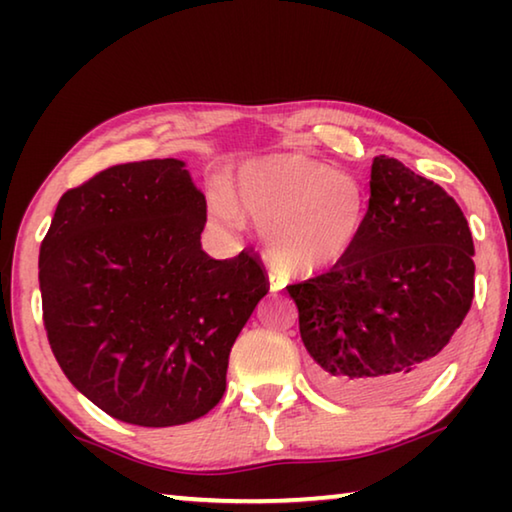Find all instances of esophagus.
<instances>
[{"instance_id": "esophagus-1", "label": "esophagus", "mask_w": 512, "mask_h": 512, "mask_svg": "<svg viewBox=\"0 0 512 512\" xmlns=\"http://www.w3.org/2000/svg\"><path fill=\"white\" fill-rule=\"evenodd\" d=\"M268 284H271V291H280L284 287V280L275 271H268Z\"/></svg>"}]
</instances>
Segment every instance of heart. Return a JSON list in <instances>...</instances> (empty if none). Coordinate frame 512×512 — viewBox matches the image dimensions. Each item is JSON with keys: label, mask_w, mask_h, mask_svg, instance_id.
<instances>
[{"label": "heart", "mask_w": 512, "mask_h": 512, "mask_svg": "<svg viewBox=\"0 0 512 512\" xmlns=\"http://www.w3.org/2000/svg\"><path fill=\"white\" fill-rule=\"evenodd\" d=\"M210 205L232 225L241 221L239 207L253 216L268 259L296 275L343 262L357 248L368 219V196L359 180L302 153L246 162L232 194L216 185Z\"/></svg>", "instance_id": "b5f03b06"}]
</instances>
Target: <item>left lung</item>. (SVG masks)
I'll use <instances>...</instances> for the list:
<instances>
[{
  "label": "left lung",
  "mask_w": 512,
  "mask_h": 512,
  "mask_svg": "<svg viewBox=\"0 0 512 512\" xmlns=\"http://www.w3.org/2000/svg\"><path fill=\"white\" fill-rule=\"evenodd\" d=\"M472 257L470 225L454 198L377 155L357 248L327 273L287 287L316 384L352 404L420 391L470 311Z\"/></svg>",
  "instance_id": "left-lung-1"
}]
</instances>
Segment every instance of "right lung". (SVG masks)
<instances>
[{
	"label": "right lung",
	"mask_w": 512,
	"mask_h": 512,
	"mask_svg": "<svg viewBox=\"0 0 512 512\" xmlns=\"http://www.w3.org/2000/svg\"><path fill=\"white\" fill-rule=\"evenodd\" d=\"M207 203L183 160L99 171L60 196L38 280L51 352L112 418L173 427L212 411L230 350L268 293L259 255L201 248Z\"/></svg>",
	"instance_id": "add662e5"
}]
</instances>
